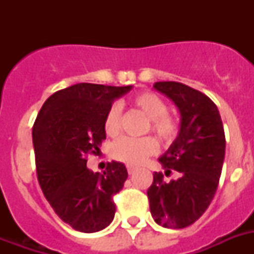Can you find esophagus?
<instances>
[{"label":"esophagus","mask_w":254,"mask_h":254,"mask_svg":"<svg viewBox=\"0 0 254 254\" xmlns=\"http://www.w3.org/2000/svg\"><path fill=\"white\" fill-rule=\"evenodd\" d=\"M127 173H129V174H133V173H135V170H137V167L131 166V165H127Z\"/></svg>","instance_id":"esophagus-1"}]
</instances>
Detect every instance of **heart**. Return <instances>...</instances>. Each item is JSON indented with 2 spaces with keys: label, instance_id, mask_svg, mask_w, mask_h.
<instances>
[{
  "label": "heart",
  "instance_id": "obj_1",
  "mask_svg": "<svg viewBox=\"0 0 254 254\" xmlns=\"http://www.w3.org/2000/svg\"><path fill=\"white\" fill-rule=\"evenodd\" d=\"M130 104L147 117L145 130H151L163 142H171L179 131L178 121L167 113L166 101L153 92H141L131 97ZM104 130L109 137H117L121 130V109L119 104H112L104 117ZM158 150V142L154 137L146 135L141 138L123 137L117 139L111 149L116 161L127 165H139L149 155Z\"/></svg>",
  "mask_w": 254,
  "mask_h": 254
}]
</instances>
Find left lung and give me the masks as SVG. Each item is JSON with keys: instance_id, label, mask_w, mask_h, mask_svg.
Returning a JSON list of instances; mask_svg holds the SVG:
<instances>
[{"instance_id": "8db88e82", "label": "left lung", "mask_w": 254, "mask_h": 254, "mask_svg": "<svg viewBox=\"0 0 254 254\" xmlns=\"http://www.w3.org/2000/svg\"><path fill=\"white\" fill-rule=\"evenodd\" d=\"M153 87L173 100L182 116L181 131L159 162L175 181L153 174L147 190L151 216L165 228L189 227L205 212L219 185L225 154V134L216 104L208 96L178 81H157Z\"/></svg>"}]
</instances>
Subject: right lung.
Segmentation results:
<instances>
[{"mask_svg": "<svg viewBox=\"0 0 254 254\" xmlns=\"http://www.w3.org/2000/svg\"><path fill=\"white\" fill-rule=\"evenodd\" d=\"M131 89L80 83L46 100L33 127L37 177L55 213L80 232H99L116 212L113 196L124 187V163L108 162L103 174L87 169L88 154L107 138L104 117L113 100Z\"/></svg>", "mask_w": 254, "mask_h": 254, "instance_id": "obj_1", "label": "right lung"}]
</instances>
